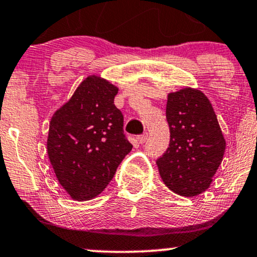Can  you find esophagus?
<instances>
[{
	"label": "esophagus",
	"mask_w": 257,
	"mask_h": 257,
	"mask_svg": "<svg viewBox=\"0 0 257 257\" xmlns=\"http://www.w3.org/2000/svg\"><path fill=\"white\" fill-rule=\"evenodd\" d=\"M147 140H148V132H146V134H143V135L137 136V141H138V143H141V144L146 143V141H147Z\"/></svg>",
	"instance_id": "obj_1"
}]
</instances>
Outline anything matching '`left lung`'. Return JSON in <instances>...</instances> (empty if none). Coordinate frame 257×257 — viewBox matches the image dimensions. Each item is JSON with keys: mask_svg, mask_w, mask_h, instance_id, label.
Listing matches in <instances>:
<instances>
[{"mask_svg": "<svg viewBox=\"0 0 257 257\" xmlns=\"http://www.w3.org/2000/svg\"><path fill=\"white\" fill-rule=\"evenodd\" d=\"M166 119L171 140L156 161L160 176L173 192L194 197L209 188L224 158L225 138L209 99L198 90L170 93Z\"/></svg>", "mask_w": 257, "mask_h": 257, "instance_id": "8db88e82", "label": "left lung"}]
</instances>
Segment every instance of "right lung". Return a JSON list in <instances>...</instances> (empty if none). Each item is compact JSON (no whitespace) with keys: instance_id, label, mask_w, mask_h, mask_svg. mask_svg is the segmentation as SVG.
<instances>
[{"instance_id":"1","label":"right lung","mask_w":257,"mask_h":257,"mask_svg":"<svg viewBox=\"0 0 257 257\" xmlns=\"http://www.w3.org/2000/svg\"><path fill=\"white\" fill-rule=\"evenodd\" d=\"M117 87L87 77L51 117L48 155L57 180L74 200L103 191L132 150L123 134V115L114 104Z\"/></svg>"}]
</instances>
